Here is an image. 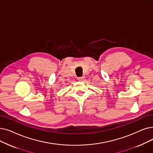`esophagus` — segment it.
I'll return each mask as SVG.
<instances>
[{"instance_id":"esophagus-1","label":"esophagus","mask_w":153,"mask_h":153,"mask_svg":"<svg viewBox=\"0 0 153 153\" xmlns=\"http://www.w3.org/2000/svg\"><path fill=\"white\" fill-rule=\"evenodd\" d=\"M78 79H77V80H79V81H82V80H83V79H84V77H78L77 78Z\"/></svg>"}]
</instances>
